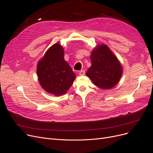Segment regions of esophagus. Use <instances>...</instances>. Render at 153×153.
<instances>
[{"label": "esophagus", "instance_id": "34e87169", "mask_svg": "<svg viewBox=\"0 0 153 153\" xmlns=\"http://www.w3.org/2000/svg\"><path fill=\"white\" fill-rule=\"evenodd\" d=\"M79 74L80 76H84V75L85 74V71H84V70L80 71L79 72Z\"/></svg>", "mask_w": 153, "mask_h": 153}]
</instances>
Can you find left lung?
Returning a JSON list of instances; mask_svg holds the SVG:
<instances>
[{"label":"left lung","mask_w":153,"mask_h":153,"mask_svg":"<svg viewBox=\"0 0 153 153\" xmlns=\"http://www.w3.org/2000/svg\"><path fill=\"white\" fill-rule=\"evenodd\" d=\"M92 66L86 75L93 83L103 89L114 87L122 75V68L109 48L101 45L92 51L91 56Z\"/></svg>","instance_id":"left-lung-1"}]
</instances>
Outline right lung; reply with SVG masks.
<instances>
[{
    "instance_id": "add662e5",
    "label": "right lung",
    "mask_w": 153,
    "mask_h": 153,
    "mask_svg": "<svg viewBox=\"0 0 153 153\" xmlns=\"http://www.w3.org/2000/svg\"><path fill=\"white\" fill-rule=\"evenodd\" d=\"M36 73L43 89L56 96L65 94L76 78L75 73L64 59L63 48L58 43L51 46L38 62Z\"/></svg>"
}]
</instances>
